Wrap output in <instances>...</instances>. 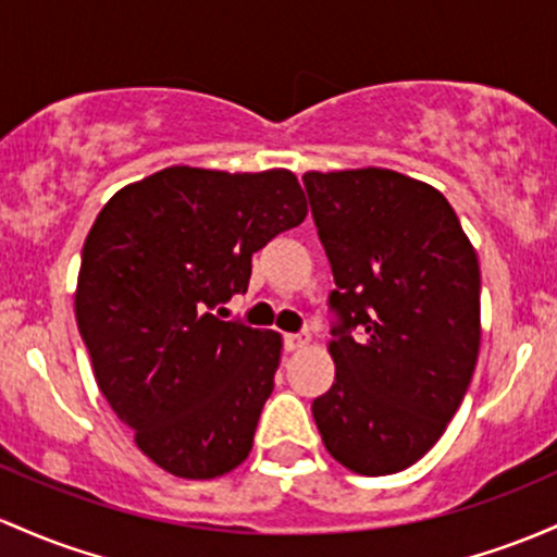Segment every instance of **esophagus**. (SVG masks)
Here are the masks:
<instances>
[{
	"label": "esophagus",
	"instance_id": "1",
	"mask_svg": "<svg viewBox=\"0 0 557 557\" xmlns=\"http://www.w3.org/2000/svg\"><path fill=\"white\" fill-rule=\"evenodd\" d=\"M309 341L311 338L307 333H290L285 335V348H288V351H298V348H307Z\"/></svg>",
	"mask_w": 557,
	"mask_h": 557
}]
</instances>
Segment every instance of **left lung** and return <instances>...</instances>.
Instances as JSON below:
<instances>
[{"mask_svg": "<svg viewBox=\"0 0 557 557\" xmlns=\"http://www.w3.org/2000/svg\"><path fill=\"white\" fill-rule=\"evenodd\" d=\"M304 185L341 317L327 344L335 381L311 414L341 466L399 473L466 399L481 346L479 256L447 198L399 171H307Z\"/></svg>", "mask_w": 557, "mask_h": 557, "instance_id": "8db88e82", "label": "left lung"}]
</instances>
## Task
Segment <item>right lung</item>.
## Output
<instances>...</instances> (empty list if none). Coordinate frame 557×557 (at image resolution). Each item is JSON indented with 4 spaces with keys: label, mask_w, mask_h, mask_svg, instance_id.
<instances>
[{
    "label": "right lung",
    "mask_w": 557,
    "mask_h": 557,
    "mask_svg": "<svg viewBox=\"0 0 557 557\" xmlns=\"http://www.w3.org/2000/svg\"><path fill=\"white\" fill-rule=\"evenodd\" d=\"M288 169L169 166L97 213L78 269V333L134 444L176 479L246 462L283 335L213 314L248 290L250 256L307 219Z\"/></svg>",
    "instance_id": "right-lung-1"
}]
</instances>
